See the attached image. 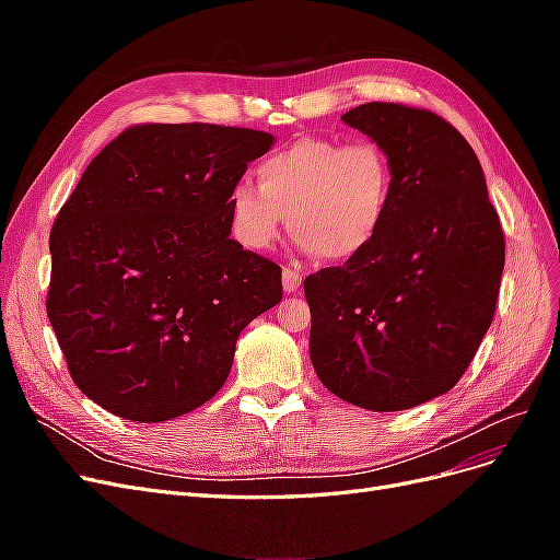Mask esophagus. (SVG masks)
<instances>
[{
    "instance_id": "esophagus-1",
    "label": "esophagus",
    "mask_w": 560,
    "mask_h": 560,
    "mask_svg": "<svg viewBox=\"0 0 560 560\" xmlns=\"http://www.w3.org/2000/svg\"><path fill=\"white\" fill-rule=\"evenodd\" d=\"M301 280H303V276L299 273V270H294V268H282V287H284L287 294L299 292Z\"/></svg>"
}]
</instances>
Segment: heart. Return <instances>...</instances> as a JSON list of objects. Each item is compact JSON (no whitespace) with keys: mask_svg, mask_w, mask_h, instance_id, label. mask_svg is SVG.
Wrapping results in <instances>:
<instances>
[{"mask_svg":"<svg viewBox=\"0 0 560 560\" xmlns=\"http://www.w3.org/2000/svg\"><path fill=\"white\" fill-rule=\"evenodd\" d=\"M257 184L229 191L233 238L268 252L284 224L327 261L360 257L381 235L395 200V171L376 142L303 138L257 165Z\"/></svg>","mask_w":560,"mask_h":560,"instance_id":"obj_1","label":"heart"}]
</instances>
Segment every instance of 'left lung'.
I'll return each instance as SVG.
<instances>
[{
  "label": "left lung",
  "mask_w": 560,
  "mask_h": 560,
  "mask_svg": "<svg viewBox=\"0 0 560 560\" xmlns=\"http://www.w3.org/2000/svg\"><path fill=\"white\" fill-rule=\"evenodd\" d=\"M341 118L385 149L395 200L374 245L303 282L311 362L343 401L413 409L460 381L493 322L500 217L477 154L442 116L366 103Z\"/></svg>",
  "instance_id": "left-lung-1"
}]
</instances>
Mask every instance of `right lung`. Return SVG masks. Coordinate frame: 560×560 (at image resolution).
<instances>
[{"label":"right lung","instance_id":"right-lung-1","mask_svg":"<svg viewBox=\"0 0 560 560\" xmlns=\"http://www.w3.org/2000/svg\"><path fill=\"white\" fill-rule=\"evenodd\" d=\"M273 135L144 124L91 161L50 229L46 313L70 376L109 413L163 422L212 399L282 270L231 238L229 191Z\"/></svg>","mask_w":560,"mask_h":560}]
</instances>
